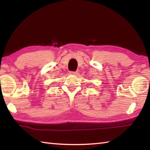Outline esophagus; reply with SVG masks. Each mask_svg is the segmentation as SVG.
<instances>
[{"mask_svg": "<svg viewBox=\"0 0 150 150\" xmlns=\"http://www.w3.org/2000/svg\"><path fill=\"white\" fill-rule=\"evenodd\" d=\"M78 73V71H70V74L72 75H77Z\"/></svg>", "mask_w": 150, "mask_h": 150, "instance_id": "1", "label": "esophagus"}]
</instances>
